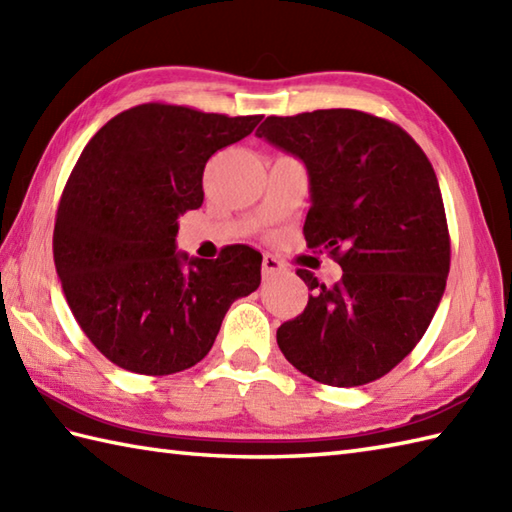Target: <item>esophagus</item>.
<instances>
[{
  "label": "esophagus",
  "instance_id": "obj_1",
  "mask_svg": "<svg viewBox=\"0 0 512 512\" xmlns=\"http://www.w3.org/2000/svg\"><path fill=\"white\" fill-rule=\"evenodd\" d=\"M284 268L286 266L281 264L275 255H264V259H262V275H264V279H270V277H275L279 273H284Z\"/></svg>",
  "mask_w": 512,
  "mask_h": 512
}]
</instances>
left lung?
Segmentation results:
<instances>
[{
    "label": "left lung",
    "instance_id": "1",
    "mask_svg": "<svg viewBox=\"0 0 512 512\" xmlns=\"http://www.w3.org/2000/svg\"><path fill=\"white\" fill-rule=\"evenodd\" d=\"M259 138L303 160L310 211L303 235L343 268L312 290L277 343L301 374L358 387L391 372L427 332L447 286L451 239L440 184L405 129L358 110L268 116Z\"/></svg>",
    "mask_w": 512,
    "mask_h": 512
}]
</instances>
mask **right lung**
Wrapping results in <instances>:
<instances>
[{
	"instance_id": "1",
	"label": "right lung",
	"mask_w": 512,
	"mask_h": 512,
	"mask_svg": "<svg viewBox=\"0 0 512 512\" xmlns=\"http://www.w3.org/2000/svg\"><path fill=\"white\" fill-rule=\"evenodd\" d=\"M259 121L143 103L83 149L52 253L76 323L107 361L145 376L189 369L209 354L231 303L259 288L262 255L250 246H226L217 259L176 250L178 217L202 206L206 160Z\"/></svg>"
}]
</instances>
